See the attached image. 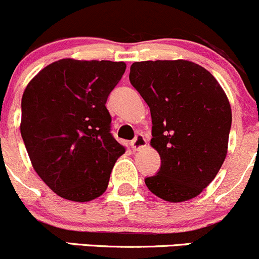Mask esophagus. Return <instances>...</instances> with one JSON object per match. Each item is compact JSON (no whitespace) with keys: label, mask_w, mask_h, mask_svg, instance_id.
I'll use <instances>...</instances> for the list:
<instances>
[{"label":"esophagus","mask_w":259,"mask_h":259,"mask_svg":"<svg viewBox=\"0 0 259 259\" xmlns=\"http://www.w3.org/2000/svg\"><path fill=\"white\" fill-rule=\"evenodd\" d=\"M146 145H147V141L143 137V135H137L135 140L131 142V147H132L133 151L142 150V148L146 147Z\"/></svg>","instance_id":"esophagus-1"}]
</instances>
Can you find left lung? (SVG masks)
I'll return each instance as SVG.
<instances>
[{"label": "left lung", "mask_w": 259, "mask_h": 259, "mask_svg": "<svg viewBox=\"0 0 259 259\" xmlns=\"http://www.w3.org/2000/svg\"><path fill=\"white\" fill-rule=\"evenodd\" d=\"M130 81L150 107L151 146L160 171L146 186L171 203L198 196L217 176L228 151L232 109L218 80L188 60L136 61Z\"/></svg>", "instance_id": "left-lung-1"}]
</instances>
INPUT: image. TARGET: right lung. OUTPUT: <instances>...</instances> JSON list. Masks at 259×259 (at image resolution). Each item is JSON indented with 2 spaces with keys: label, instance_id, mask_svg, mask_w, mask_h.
<instances>
[{
  "label": "right lung",
  "instance_id": "obj_1",
  "mask_svg": "<svg viewBox=\"0 0 259 259\" xmlns=\"http://www.w3.org/2000/svg\"><path fill=\"white\" fill-rule=\"evenodd\" d=\"M124 70L123 61L61 59L25 89L20 124L25 147L37 175L66 200L101 196L126 151L112 136L106 107Z\"/></svg>",
  "mask_w": 259,
  "mask_h": 259
}]
</instances>
